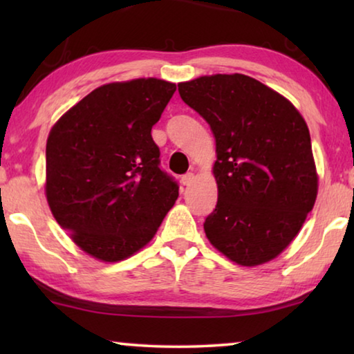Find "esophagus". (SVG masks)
<instances>
[{"mask_svg":"<svg viewBox=\"0 0 354 354\" xmlns=\"http://www.w3.org/2000/svg\"><path fill=\"white\" fill-rule=\"evenodd\" d=\"M194 178H195V175L194 173H185V175H183V178H181V183L184 184V185H190L192 183H194Z\"/></svg>","mask_w":354,"mask_h":354,"instance_id":"1","label":"esophagus"}]
</instances>
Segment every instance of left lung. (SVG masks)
<instances>
[{
    "mask_svg": "<svg viewBox=\"0 0 354 354\" xmlns=\"http://www.w3.org/2000/svg\"><path fill=\"white\" fill-rule=\"evenodd\" d=\"M215 137L218 200L205 232L227 259L253 267L289 245L319 189L308 124L283 95L245 75L179 82Z\"/></svg>",
    "mask_w": 354,
    "mask_h": 354,
    "instance_id": "obj_1",
    "label": "left lung"
}]
</instances>
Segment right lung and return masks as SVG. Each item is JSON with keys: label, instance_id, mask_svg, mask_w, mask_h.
Instances as JSON below:
<instances>
[{"label": "right lung", "instance_id": "add662e5", "mask_svg": "<svg viewBox=\"0 0 354 354\" xmlns=\"http://www.w3.org/2000/svg\"><path fill=\"white\" fill-rule=\"evenodd\" d=\"M175 91L156 77L104 84L50 131L48 205L77 247L100 261H123L145 247L178 198L151 137Z\"/></svg>", "mask_w": 354, "mask_h": 354}]
</instances>
